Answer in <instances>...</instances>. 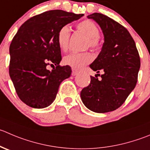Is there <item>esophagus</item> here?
I'll list each match as a JSON object with an SVG mask.
<instances>
[{
  "label": "esophagus",
  "mask_w": 150,
  "mask_h": 150,
  "mask_svg": "<svg viewBox=\"0 0 150 150\" xmlns=\"http://www.w3.org/2000/svg\"><path fill=\"white\" fill-rule=\"evenodd\" d=\"M78 72L76 70V69H72V76H75V75H78Z\"/></svg>",
  "instance_id": "34e87169"
}]
</instances>
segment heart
I'll use <instances>...</instances> for the list:
<instances>
[{
    "label": "heart",
    "mask_w": 150,
    "mask_h": 150,
    "mask_svg": "<svg viewBox=\"0 0 150 150\" xmlns=\"http://www.w3.org/2000/svg\"><path fill=\"white\" fill-rule=\"evenodd\" d=\"M77 28L81 33L87 37L86 45L94 49H97L100 46L99 38L100 30L97 25L89 20L80 22L77 25ZM70 28L67 25L62 26L58 30L57 42L59 47L63 51H67L69 47ZM93 60V56L89 52L83 53H71L64 58V63L75 69H81L88 64Z\"/></svg>",
    "instance_id": "1"
}]
</instances>
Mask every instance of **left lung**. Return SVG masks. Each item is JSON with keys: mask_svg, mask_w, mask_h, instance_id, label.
I'll return each instance as SVG.
<instances>
[{"mask_svg": "<svg viewBox=\"0 0 150 150\" xmlns=\"http://www.w3.org/2000/svg\"><path fill=\"white\" fill-rule=\"evenodd\" d=\"M98 23L104 35L100 54L90 64L101 79L91 76L81 97L86 107L96 113H107L120 108L134 89L141 66L136 43L128 30L113 19L100 13L87 16Z\"/></svg>", "mask_w": 150, "mask_h": 150, "instance_id": "obj_1", "label": "left lung"}]
</instances>
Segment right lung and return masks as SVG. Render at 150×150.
I'll list each match as a JSON object with an SVG mask.
<instances>
[{
    "label": "right lung",
    "mask_w": 150,
    "mask_h": 150,
    "mask_svg": "<svg viewBox=\"0 0 150 150\" xmlns=\"http://www.w3.org/2000/svg\"><path fill=\"white\" fill-rule=\"evenodd\" d=\"M83 15L50 10L30 17L17 30L9 47L8 69L19 98L27 105L49 106L56 99L61 83L70 77V67L59 65L62 55L56 36L62 26ZM49 64L56 67L48 71Z\"/></svg>",
    "instance_id": "right-lung-1"
}]
</instances>
